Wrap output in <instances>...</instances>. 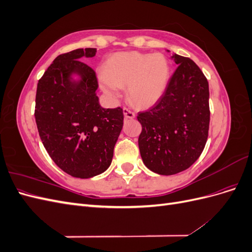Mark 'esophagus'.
Returning <instances> with one entry per match:
<instances>
[{"instance_id":"34e87169","label":"esophagus","mask_w":252,"mask_h":252,"mask_svg":"<svg viewBox=\"0 0 252 252\" xmlns=\"http://www.w3.org/2000/svg\"><path fill=\"white\" fill-rule=\"evenodd\" d=\"M123 113H124V117L125 119H133L135 117V114L133 111H131L130 109H128L126 107H124L123 109Z\"/></svg>"}]
</instances>
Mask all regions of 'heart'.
I'll return each mask as SVG.
<instances>
[{
  "label": "heart",
  "mask_w": 252,
  "mask_h": 252,
  "mask_svg": "<svg viewBox=\"0 0 252 252\" xmlns=\"http://www.w3.org/2000/svg\"><path fill=\"white\" fill-rule=\"evenodd\" d=\"M169 80V64L161 55L136 51L121 52L111 57L100 75L105 94L119 96L120 88L127 86V95L136 107L146 108L162 97Z\"/></svg>",
  "instance_id": "b5f03b06"
}]
</instances>
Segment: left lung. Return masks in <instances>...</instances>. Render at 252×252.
Returning <instances> with one entry per match:
<instances>
[{"label":"left lung","mask_w":252,"mask_h":252,"mask_svg":"<svg viewBox=\"0 0 252 252\" xmlns=\"http://www.w3.org/2000/svg\"><path fill=\"white\" fill-rule=\"evenodd\" d=\"M179 65L162 97L139 112V148L145 166L171 175L191 166L204 150L210 121L209 86L192 60L173 53Z\"/></svg>","instance_id":"1"}]
</instances>
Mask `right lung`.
Masks as SVG:
<instances>
[{
	"label": "right lung",
	"mask_w": 252,
	"mask_h": 252,
	"mask_svg": "<svg viewBox=\"0 0 252 252\" xmlns=\"http://www.w3.org/2000/svg\"><path fill=\"white\" fill-rule=\"evenodd\" d=\"M95 52L80 48L60 55L36 87L34 117L44 147L61 169L80 179L108 168L123 128V109L101 107L95 72L80 61Z\"/></svg>",
	"instance_id": "right-lung-1"
}]
</instances>
